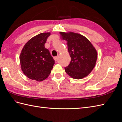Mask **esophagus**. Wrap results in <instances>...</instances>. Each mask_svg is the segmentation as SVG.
I'll return each instance as SVG.
<instances>
[{"label": "esophagus", "instance_id": "obj_1", "mask_svg": "<svg viewBox=\"0 0 122 122\" xmlns=\"http://www.w3.org/2000/svg\"><path fill=\"white\" fill-rule=\"evenodd\" d=\"M57 58H58V56H54V57H53V58H54V60L56 61L57 60Z\"/></svg>", "mask_w": 122, "mask_h": 122}]
</instances>
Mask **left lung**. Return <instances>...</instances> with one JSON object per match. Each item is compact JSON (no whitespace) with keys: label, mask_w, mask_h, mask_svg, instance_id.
<instances>
[{"label":"left lung","mask_w":122,"mask_h":122,"mask_svg":"<svg viewBox=\"0 0 122 122\" xmlns=\"http://www.w3.org/2000/svg\"><path fill=\"white\" fill-rule=\"evenodd\" d=\"M61 38L67 41L71 58L65 68V72L72 78L82 79L92 71L96 64L98 53L91 42L84 36L71 31L60 32Z\"/></svg>","instance_id":"obj_1"}]
</instances>
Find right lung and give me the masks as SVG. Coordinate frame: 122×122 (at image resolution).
<instances>
[{"label": "right lung", "instance_id": "1", "mask_svg": "<svg viewBox=\"0 0 122 122\" xmlns=\"http://www.w3.org/2000/svg\"><path fill=\"white\" fill-rule=\"evenodd\" d=\"M50 32L35 36L26 43L20 54L21 69L28 78L41 81L49 76L54 61L45 44Z\"/></svg>", "mask_w": 122, "mask_h": 122}]
</instances>
